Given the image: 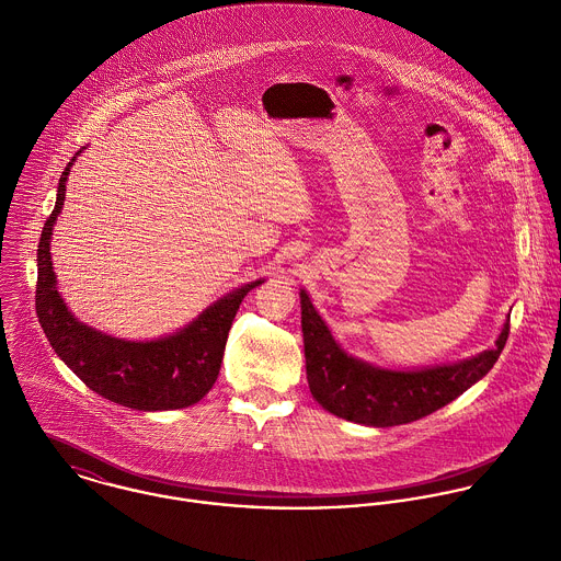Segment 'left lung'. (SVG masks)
Listing matches in <instances>:
<instances>
[{
	"instance_id": "obj_1",
	"label": "left lung",
	"mask_w": 561,
	"mask_h": 561,
	"mask_svg": "<svg viewBox=\"0 0 561 561\" xmlns=\"http://www.w3.org/2000/svg\"><path fill=\"white\" fill-rule=\"evenodd\" d=\"M301 332L308 385L330 413L365 426H400L422 420L457 400L499 360L510 323L496 347L477 358L422 371H385L347 356L301 290Z\"/></svg>"
}]
</instances>
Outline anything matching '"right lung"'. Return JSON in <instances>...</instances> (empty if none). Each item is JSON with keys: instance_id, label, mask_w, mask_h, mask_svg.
<instances>
[{"instance_id": "1", "label": "right lung", "mask_w": 561, "mask_h": 561, "mask_svg": "<svg viewBox=\"0 0 561 561\" xmlns=\"http://www.w3.org/2000/svg\"><path fill=\"white\" fill-rule=\"evenodd\" d=\"M73 159L60 174L56 205L43 225L36 249L34 306L38 323L60 360L104 400L135 411L192 407L214 387L233 317L244 295L262 279L229 293L174 336L150 343L111 339L78 323L56 290L49 262V236L65 201V181Z\"/></svg>"}]
</instances>
